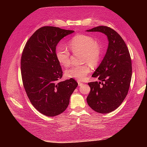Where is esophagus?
Listing matches in <instances>:
<instances>
[{
  "instance_id": "34e87169",
  "label": "esophagus",
  "mask_w": 147,
  "mask_h": 147,
  "mask_svg": "<svg viewBox=\"0 0 147 147\" xmlns=\"http://www.w3.org/2000/svg\"><path fill=\"white\" fill-rule=\"evenodd\" d=\"M77 82H78V85H79V86L82 85V84H83V83L82 82H80V81H78Z\"/></svg>"
}]
</instances>
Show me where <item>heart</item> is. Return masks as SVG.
I'll return each mask as SVG.
<instances>
[{
  "instance_id": "obj_1",
  "label": "heart",
  "mask_w": 147,
  "mask_h": 147,
  "mask_svg": "<svg viewBox=\"0 0 147 147\" xmlns=\"http://www.w3.org/2000/svg\"><path fill=\"white\" fill-rule=\"evenodd\" d=\"M69 45L74 53L82 52V61L85 63L72 66L65 71V75L69 78L82 80L91 72L89 64L95 65L99 63L102 55L101 48L92 37L84 34L75 35L69 41ZM56 57L62 65L67 67L70 64V53L64 45L59 44L56 47Z\"/></svg>"
}]
</instances>
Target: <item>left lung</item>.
I'll return each mask as SVG.
<instances>
[{"label":"left lung","mask_w":147,"mask_h":147,"mask_svg":"<svg viewBox=\"0 0 147 147\" xmlns=\"http://www.w3.org/2000/svg\"><path fill=\"white\" fill-rule=\"evenodd\" d=\"M87 32H100L107 36V53L92 77L101 82H90L87 97L90 107L100 113L117 109L126 97L132 77V63L128 48L122 37L113 29L100 26Z\"/></svg>","instance_id":"8db88e82"}]
</instances>
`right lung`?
Instances as JSON below:
<instances>
[{"label": "right lung", "mask_w": 147, "mask_h": 147, "mask_svg": "<svg viewBox=\"0 0 147 147\" xmlns=\"http://www.w3.org/2000/svg\"><path fill=\"white\" fill-rule=\"evenodd\" d=\"M74 30L44 26L32 34L22 53L21 72L23 86L31 104L47 117L65 110L70 97L78 86L73 78L60 82L63 70L56 57V47Z\"/></svg>", "instance_id": "1"}]
</instances>
